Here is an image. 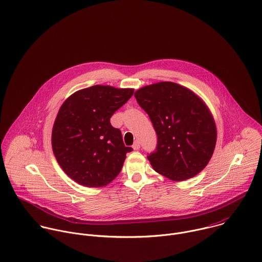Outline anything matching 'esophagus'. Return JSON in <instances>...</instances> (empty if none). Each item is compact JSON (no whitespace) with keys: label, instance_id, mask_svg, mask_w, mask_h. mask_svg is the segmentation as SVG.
<instances>
[{"label":"esophagus","instance_id":"obj_1","mask_svg":"<svg viewBox=\"0 0 262 262\" xmlns=\"http://www.w3.org/2000/svg\"><path fill=\"white\" fill-rule=\"evenodd\" d=\"M132 147L135 149V150H137V149H139L140 148V142L138 141V140H136L135 142H134V144L132 145Z\"/></svg>","mask_w":262,"mask_h":262}]
</instances>
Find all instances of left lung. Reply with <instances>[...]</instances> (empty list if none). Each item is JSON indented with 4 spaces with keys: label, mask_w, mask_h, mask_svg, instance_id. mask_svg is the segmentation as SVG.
Segmentation results:
<instances>
[{
    "label": "left lung",
    "mask_w": 262,
    "mask_h": 262,
    "mask_svg": "<svg viewBox=\"0 0 262 262\" xmlns=\"http://www.w3.org/2000/svg\"><path fill=\"white\" fill-rule=\"evenodd\" d=\"M134 96L158 136L156 149L147 155L155 171L175 181L200 173L216 144L215 123L206 104L172 82L145 86Z\"/></svg>",
    "instance_id": "1"
}]
</instances>
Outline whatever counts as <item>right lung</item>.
<instances>
[{
	"label": "right lung",
	"mask_w": 262,
	"mask_h": 262,
	"mask_svg": "<svg viewBox=\"0 0 262 262\" xmlns=\"http://www.w3.org/2000/svg\"><path fill=\"white\" fill-rule=\"evenodd\" d=\"M133 89L95 85L74 93L61 105L52 130V148L62 170L88 187L108 184L122 170L126 154L120 129L111 118Z\"/></svg>",
	"instance_id": "right-lung-1"
}]
</instances>
